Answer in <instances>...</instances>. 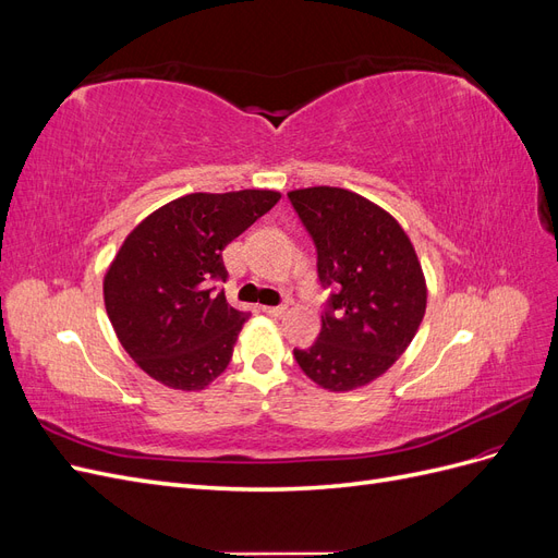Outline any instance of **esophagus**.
Instances as JSON below:
<instances>
[{"mask_svg": "<svg viewBox=\"0 0 558 558\" xmlns=\"http://www.w3.org/2000/svg\"><path fill=\"white\" fill-rule=\"evenodd\" d=\"M263 312L267 316H275V318H281L286 314V307H263Z\"/></svg>", "mask_w": 558, "mask_h": 558, "instance_id": "34e87169", "label": "esophagus"}]
</instances>
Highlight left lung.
Returning <instances> with one entry per match:
<instances>
[{
	"instance_id": "8db88e82",
	"label": "left lung",
	"mask_w": 558,
	"mask_h": 558,
	"mask_svg": "<svg viewBox=\"0 0 558 558\" xmlns=\"http://www.w3.org/2000/svg\"><path fill=\"white\" fill-rule=\"evenodd\" d=\"M316 244L318 279L332 289L318 340L293 356L335 393L381 377L410 347L426 314V277L396 218L367 197L332 185L291 191Z\"/></svg>"
}]
</instances>
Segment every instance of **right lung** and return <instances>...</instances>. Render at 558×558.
Segmentation results:
<instances>
[{"label": "right lung", "instance_id": "obj_1", "mask_svg": "<svg viewBox=\"0 0 558 558\" xmlns=\"http://www.w3.org/2000/svg\"><path fill=\"white\" fill-rule=\"evenodd\" d=\"M277 191L191 193L148 214L105 275L118 342L148 377L202 391L232 359L246 312L214 283L228 279L223 248L279 202Z\"/></svg>", "mask_w": 558, "mask_h": 558}]
</instances>
